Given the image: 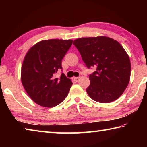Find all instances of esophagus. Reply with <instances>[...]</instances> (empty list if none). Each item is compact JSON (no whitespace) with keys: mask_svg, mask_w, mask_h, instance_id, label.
<instances>
[{"mask_svg":"<svg viewBox=\"0 0 147 147\" xmlns=\"http://www.w3.org/2000/svg\"><path fill=\"white\" fill-rule=\"evenodd\" d=\"M79 78H80V77H73V80H74L76 81V82H78Z\"/></svg>","mask_w":147,"mask_h":147,"instance_id":"34e87169","label":"esophagus"}]
</instances>
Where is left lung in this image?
I'll use <instances>...</instances> for the list:
<instances>
[{"label":"left lung","instance_id":"1","mask_svg":"<svg viewBox=\"0 0 147 147\" xmlns=\"http://www.w3.org/2000/svg\"><path fill=\"white\" fill-rule=\"evenodd\" d=\"M73 44L88 68L96 67L89 76V97L101 103L118 99L127 88L131 73L130 58L123 46L106 36L78 38Z\"/></svg>","mask_w":147,"mask_h":147}]
</instances>
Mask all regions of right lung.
<instances>
[{
    "label": "right lung",
    "instance_id": "add662e5",
    "mask_svg": "<svg viewBox=\"0 0 147 147\" xmlns=\"http://www.w3.org/2000/svg\"><path fill=\"white\" fill-rule=\"evenodd\" d=\"M73 40L48 39L35 44L27 52L21 67V79L27 94L34 102L52 108L68 95L73 82L63 73L61 60L73 44Z\"/></svg>",
    "mask_w": 147,
    "mask_h": 147
}]
</instances>
